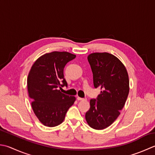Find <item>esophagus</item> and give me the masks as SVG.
<instances>
[{
	"mask_svg": "<svg viewBox=\"0 0 155 155\" xmlns=\"http://www.w3.org/2000/svg\"><path fill=\"white\" fill-rule=\"evenodd\" d=\"M77 99L78 100V101H84V100H86V99H84V98H81V97H77Z\"/></svg>",
	"mask_w": 155,
	"mask_h": 155,
	"instance_id": "34e87169",
	"label": "esophagus"
}]
</instances>
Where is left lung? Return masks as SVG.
I'll return each mask as SVG.
<instances>
[{"mask_svg": "<svg viewBox=\"0 0 155 155\" xmlns=\"http://www.w3.org/2000/svg\"><path fill=\"white\" fill-rule=\"evenodd\" d=\"M93 75V84L102 91L90 100L85 114L90 127L104 130L120 116L129 93V78L125 66L115 56L107 52L91 54L87 57Z\"/></svg>", "mask_w": 155, "mask_h": 155, "instance_id": "8db88e82", "label": "left lung"}]
</instances>
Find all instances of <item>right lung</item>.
I'll use <instances>...</instances> for the list:
<instances>
[{
  "label": "right lung",
  "instance_id": "1",
  "mask_svg": "<svg viewBox=\"0 0 155 155\" xmlns=\"http://www.w3.org/2000/svg\"><path fill=\"white\" fill-rule=\"evenodd\" d=\"M76 56L66 51H52L39 57L33 64L27 78V89L35 116L45 126L62 123L68 109L75 101L74 96L59 90L68 84L64 76L66 64Z\"/></svg>",
  "mask_w": 155,
  "mask_h": 155
}]
</instances>
